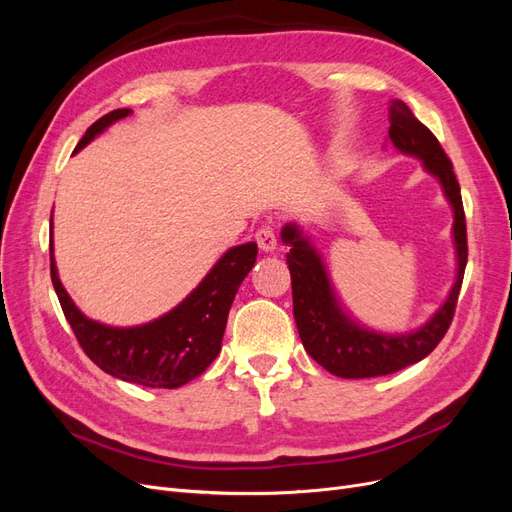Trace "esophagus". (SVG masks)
I'll return each mask as SVG.
<instances>
[{
	"label": "esophagus",
	"instance_id": "1",
	"mask_svg": "<svg viewBox=\"0 0 512 512\" xmlns=\"http://www.w3.org/2000/svg\"><path fill=\"white\" fill-rule=\"evenodd\" d=\"M256 243L262 252H275L277 250V237H275V230L271 226H262L256 232Z\"/></svg>",
	"mask_w": 512,
	"mask_h": 512
}]
</instances>
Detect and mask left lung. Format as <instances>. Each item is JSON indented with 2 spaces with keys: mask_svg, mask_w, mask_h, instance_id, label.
<instances>
[{
  "mask_svg": "<svg viewBox=\"0 0 512 512\" xmlns=\"http://www.w3.org/2000/svg\"><path fill=\"white\" fill-rule=\"evenodd\" d=\"M389 121V141L393 147L423 162L425 173L438 179L444 198L453 209L457 273L446 301L425 324L408 333H380L346 314L318 247L299 224H286L282 228V241L290 245L286 262L292 280V312L299 337L307 354L339 378L386 376L423 361L451 327L468 262L466 215H463L461 190L451 160L446 158L438 138L412 115L406 102L391 100Z\"/></svg>",
  "mask_w": 512,
  "mask_h": 512,
  "instance_id": "8db88e82",
  "label": "left lung"
}]
</instances>
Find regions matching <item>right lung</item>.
<instances>
[{
    "label": "right lung",
    "instance_id": "right-lung-1",
    "mask_svg": "<svg viewBox=\"0 0 512 512\" xmlns=\"http://www.w3.org/2000/svg\"><path fill=\"white\" fill-rule=\"evenodd\" d=\"M130 113V108H117L100 117L94 126L87 128L74 153H79L108 126ZM256 254L258 245L254 241L230 247L211 267L205 280L177 307L136 327H111V324L91 320L74 305L64 284L59 282L53 239L51 280L81 348L102 371L119 380L149 386V389H177L203 374L220 354L230 305L235 301L241 282L252 271Z\"/></svg>",
    "mask_w": 512,
    "mask_h": 512
}]
</instances>
